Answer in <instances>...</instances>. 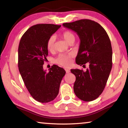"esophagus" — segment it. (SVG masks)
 Masks as SVG:
<instances>
[{
  "mask_svg": "<svg viewBox=\"0 0 128 128\" xmlns=\"http://www.w3.org/2000/svg\"><path fill=\"white\" fill-rule=\"evenodd\" d=\"M64 70H65V71H66V72L67 74H68V73H69V72H70V70H68V69L65 68Z\"/></svg>",
  "mask_w": 128,
  "mask_h": 128,
  "instance_id": "obj_1",
  "label": "esophagus"
}]
</instances>
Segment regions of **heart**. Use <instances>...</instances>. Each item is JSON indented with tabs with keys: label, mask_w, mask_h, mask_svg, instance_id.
<instances>
[{
	"label": "heart",
	"mask_w": 128,
	"mask_h": 128,
	"mask_svg": "<svg viewBox=\"0 0 128 128\" xmlns=\"http://www.w3.org/2000/svg\"><path fill=\"white\" fill-rule=\"evenodd\" d=\"M62 37L65 41L67 43H70L72 41H74L75 36L71 31L66 30L63 33ZM55 42V37L54 36L50 37L47 41V47L49 50H52L54 48ZM73 57V54H60L56 59V62L60 65H61L64 67H68L71 65L72 63L71 58Z\"/></svg>",
	"instance_id": "heart-1"
}]
</instances>
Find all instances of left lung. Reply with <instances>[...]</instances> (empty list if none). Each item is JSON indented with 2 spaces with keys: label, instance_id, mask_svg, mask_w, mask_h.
<instances>
[{
  "label": "left lung",
  "instance_id": "8db88e82",
  "mask_svg": "<svg viewBox=\"0 0 128 128\" xmlns=\"http://www.w3.org/2000/svg\"><path fill=\"white\" fill-rule=\"evenodd\" d=\"M65 28L75 32L80 40L76 63L89 67L84 72L71 69L76 76L74 90L77 97L91 102L99 96L104 89L112 68V47L106 32L98 23L81 19L63 24Z\"/></svg>",
  "mask_w": 128,
  "mask_h": 128
}]
</instances>
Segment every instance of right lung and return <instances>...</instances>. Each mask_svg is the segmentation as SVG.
Returning a JSON list of instances; mask_svg holds the SVG:
<instances>
[{"label":"right lung","instance_id":"right-lung-1","mask_svg":"<svg viewBox=\"0 0 128 128\" xmlns=\"http://www.w3.org/2000/svg\"><path fill=\"white\" fill-rule=\"evenodd\" d=\"M61 25L38 24L31 26L22 37L18 47V68L26 88L33 98L46 103L57 97L64 68L53 65L49 72L43 64L48 52L47 41Z\"/></svg>","mask_w":128,"mask_h":128}]
</instances>
